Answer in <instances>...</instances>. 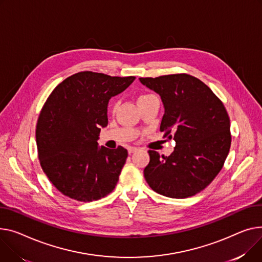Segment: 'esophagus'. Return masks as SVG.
I'll list each match as a JSON object with an SVG mask.
<instances>
[{"instance_id":"obj_1","label":"esophagus","mask_w":262,"mask_h":262,"mask_svg":"<svg viewBox=\"0 0 262 262\" xmlns=\"http://www.w3.org/2000/svg\"><path fill=\"white\" fill-rule=\"evenodd\" d=\"M127 149H128V154H133V152H135L138 148H137V147H134V146H129Z\"/></svg>"}]
</instances>
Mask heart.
<instances>
[{"mask_svg": "<svg viewBox=\"0 0 262 262\" xmlns=\"http://www.w3.org/2000/svg\"><path fill=\"white\" fill-rule=\"evenodd\" d=\"M147 96H150V95H144V96H141L140 98H139V100L142 99V98H144V97H147ZM115 107H117V104H116V105H115Z\"/></svg>", "mask_w": 262, "mask_h": 262, "instance_id": "obj_1", "label": "heart"}]
</instances>
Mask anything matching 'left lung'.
<instances>
[{"mask_svg":"<svg viewBox=\"0 0 262 262\" xmlns=\"http://www.w3.org/2000/svg\"><path fill=\"white\" fill-rule=\"evenodd\" d=\"M140 82L160 95L165 110L160 132L176 141L168 157L148 150L146 182L170 198L200 193L218 175L231 147L230 117L222 101L187 74L140 78Z\"/></svg>","mask_w":262,"mask_h":262,"instance_id":"1","label":"left lung"}]
</instances>
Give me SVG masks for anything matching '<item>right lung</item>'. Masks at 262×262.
<instances>
[{
  "label": "right lung",
  "mask_w": 262,
  "mask_h": 262,
  "mask_svg": "<svg viewBox=\"0 0 262 262\" xmlns=\"http://www.w3.org/2000/svg\"><path fill=\"white\" fill-rule=\"evenodd\" d=\"M136 77L80 72L56 86L40 113L36 139L41 167L61 193L91 202L114 190L127 150L99 147L101 127L108 123L107 104Z\"/></svg>",
  "instance_id": "1"
}]
</instances>
